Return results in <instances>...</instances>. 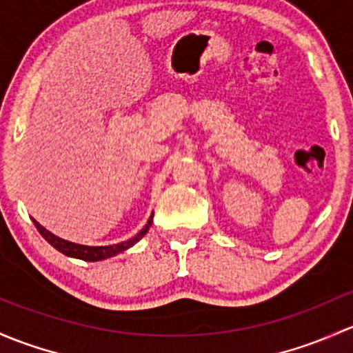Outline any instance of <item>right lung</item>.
Segmentation results:
<instances>
[{
    "instance_id": "right-lung-1",
    "label": "right lung",
    "mask_w": 353,
    "mask_h": 353,
    "mask_svg": "<svg viewBox=\"0 0 353 353\" xmlns=\"http://www.w3.org/2000/svg\"><path fill=\"white\" fill-rule=\"evenodd\" d=\"M32 221H34L35 228H37L39 232H41L42 238H46V241L50 243V245H52L57 252L64 253L66 256L79 258V260H85V261H100V260H105V258L119 255V253L125 252V250H129L130 246L136 245V243L139 241V239L143 238L148 231H150V226L152 223V216L150 217V221H148L146 226L137 232L134 238L127 239V241L117 243V245H110V246H85V245H78V243L66 241V239L59 238V236H56V234H52L50 231H47L46 228L41 226V224H39L35 219H32Z\"/></svg>"
}]
</instances>
